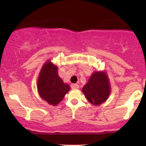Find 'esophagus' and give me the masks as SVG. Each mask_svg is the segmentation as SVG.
<instances>
[{
    "label": "esophagus",
    "mask_w": 146,
    "mask_h": 146,
    "mask_svg": "<svg viewBox=\"0 0 146 146\" xmlns=\"http://www.w3.org/2000/svg\"><path fill=\"white\" fill-rule=\"evenodd\" d=\"M72 89H78L79 88V85L76 84H71Z\"/></svg>",
    "instance_id": "1"
}]
</instances>
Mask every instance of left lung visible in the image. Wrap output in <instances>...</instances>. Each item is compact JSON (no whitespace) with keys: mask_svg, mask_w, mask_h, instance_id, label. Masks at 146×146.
Listing matches in <instances>:
<instances>
[{"mask_svg":"<svg viewBox=\"0 0 146 146\" xmlns=\"http://www.w3.org/2000/svg\"><path fill=\"white\" fill-rule=\"evenodd\" d=\"M82 92L93 105H100L106 101L110 93V85L106 71L94 72L82 88Z\"/></svg>","mask_w":146,"mask_h":146,"instance_id":"obj_1","label":"left lung"}]
</instances>
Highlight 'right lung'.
<instances>
[{"label":"right lung","instance_id":"1","mask_svg":"<svg viewBox=\"0 0 146 146\" xmlns=\"http://www.w3.org/2000/svg\"><path fill=\"white\" fill-rule=\"evenodd\" d=\"M37 88L41 98L53 106L58 105L70 90V86L58 75V66L51 61L45 62L42 67Z\"/></svg>","mask_w":146,"mask_h":146}]
</instances>
